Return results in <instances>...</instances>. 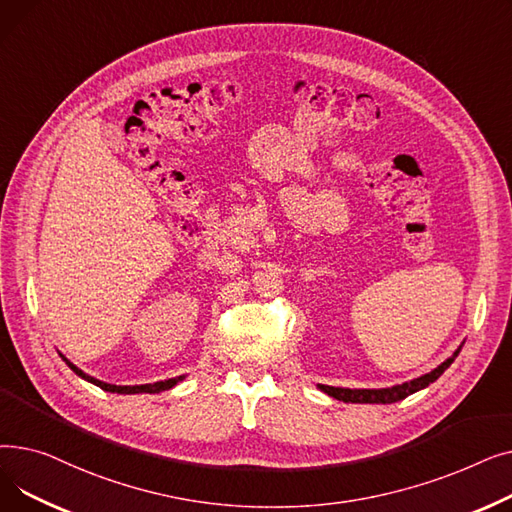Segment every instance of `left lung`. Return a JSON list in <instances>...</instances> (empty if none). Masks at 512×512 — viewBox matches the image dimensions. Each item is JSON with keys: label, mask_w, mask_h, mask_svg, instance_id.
Returning a JSON list of instances; mask_svg holds the SVG:
<instances>
[{"label": "left lung", "mask_w": 512, "mask_h": 512, "mask_svg": "<svg viewBox=\"0 0 512 512\" xmlns=\"http://www.w3.org/2000/svg\"><path fill=\"white\" fill-rule=\"evenodd\" d=\"M461 353V348H456L454 355L446 359L442 365H438L434 371H429L421 378L409 382V384H400L394 388H382V390H348V388H334V386H319V390H324L326 394L342 400V402H371V405H390V402H398L402 398H407L409 394L429 386L436 382L440 375L450 367V363L456 359V355Z\"/></svg>", "instance_id": "8db88e82"}]
</instances>
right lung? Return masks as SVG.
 Returning a JSON list of instances; mask_svg holds the SVG:
<instances>
[{"mask_svg":"<svg viewBox=\"0 0 512 512\" xmlns=\"http://www.w3.org/2000/svg\"><path fill=\"white\" fill-rule=\"evenodd\" d=\"M64 359V357H62ZM66 361V365L76 373V375H80V378L83 380H87V382H91V384H95V386H99L101 390H105V392H118V394H141V392H164V390H170L172 386H176L182 378H172V380H166V382H155V384H143V386H114V384H105V382H99V380H95V378H91V375H87V373H83L80 371L76 365H72L68 359H64Z\"/></svg>","mask_w":512,"mask_h":512,"instance_id":"add662e5","label":"right lung"}]
</instances>
